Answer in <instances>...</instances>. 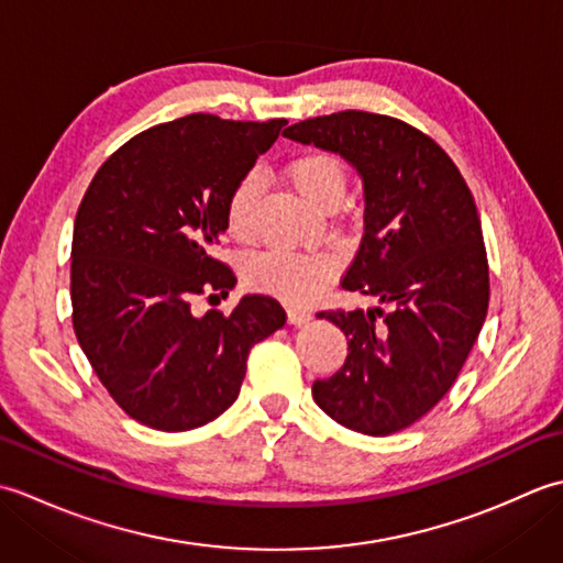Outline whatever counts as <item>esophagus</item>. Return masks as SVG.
Here are the masks:
<instances>
[{
    "label": "esophagus",
    "instance_id": "esophagus-1",
    "mask_svg": "<svg viewBox=\"0 0 563 563\" xmlns=\"http://www.w3.org/2000/svg\"><path fill=\"white\" fill-rule=\"evenodd\" d=\"M312 319V312L305 307H288V321L292 327H300V324H307V321Z\"/></svg>",
    "mask_w": 563,
    "mask_h": 563
}]
</instances>
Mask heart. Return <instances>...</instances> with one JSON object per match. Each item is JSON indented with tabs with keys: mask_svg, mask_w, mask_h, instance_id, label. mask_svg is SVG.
<instances>
[{
	"mask_svg": "<svg viewBox=\"0 0 563 563\" xmlns=\"http://www.w3.org/2000/svg\"><path fill=\"white\" fill-rule=\"evenodd\" d=\"M290 184L309 206L327 210L339 206L349 184L345 164L331 152H305L295 157L288 169ZM258 200V178L242 176L232 186L224 202V224L236 242L254 236V210ZM336 258L331 254H295V251H266L246 266L251 288L271 292L285 302H307L331 280Z\"/></svg>",
	"mask_w": 563,
	"mask_h": 563,
	"instance_id": "b5f03b06",
	"label": "heart"
}]
</instances>
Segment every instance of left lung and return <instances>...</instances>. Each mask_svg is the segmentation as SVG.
Listing matches in <instances>:
<instances>
[{
    "mask_svg": "<svg viewBox=\"0 0 563 563\" xmlns=\"http://www.w3.org/2000/svg\"><path fill=\"white\" fill-rule=\"evenodd\" d=\"M285 137L336 152L365 186V234L341 285L389 309H324L349 339L319 409L365 435L409 428L445 397L488 309L482 220L464 176L433 137L391 115L339 111Z\"/></svg>",
    "mask_w": 563,
    "mask_h": 563,
    "instance_id": "1",
    "label": "left lung"
}]
</instances>
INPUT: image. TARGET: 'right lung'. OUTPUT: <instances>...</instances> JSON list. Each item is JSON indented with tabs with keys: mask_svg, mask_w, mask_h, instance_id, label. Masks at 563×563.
I'll return each instance as SVG.
<instances>
[{
	"mask_svg": "<svg viewBox=\"0 0 563 563\" xmlns=\"http://www.w3.org/2000/svg\"><path fill=\"white\" fill-rule=\"evenodd\" d=\"M285 123L194 113L142 130L99 166L79 202L71 327L106 391L142 426L181 433L218 418L254 343L285 324L268 295L242 297L230 314L196 317L190 307L236 285L218 258L224 202Z\"/></svg>",
	"mask_w": 563,
	"mask_h": 563,
	"instance_id": "add662e5",
	"label": "right lung"
}]
</instances>
